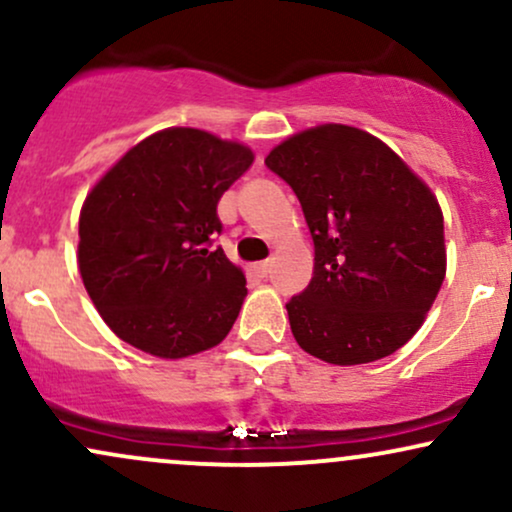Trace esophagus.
Instances as JSON below:
<instances>
[{
  "label": "esophagus",
  "instance_id": "1",
  "mask_svg": "<svg viewBox=\"0 0 512 512\" xmlns=\"http://www.w3.org/2000/svg\"><path fill=\"white\" fill-rule=\"evenodd\" d=\"M269 269H272V260H264V262H257L255 264V272L260 276H267Z\"/></svg>",
  "mask_w": 512,
  "mask_h": 512
}]
</instances>
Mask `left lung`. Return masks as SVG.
<instances>
[{
	"label": "left lung",
	"instance_id": "8db88e82",
	"mask_svg": "<svg viewBox=\"0 0 512 512\" xmlns=\"http://www.w3.org/2000/svg\"><path fill=\"white\" fill-rule=\"evenodd\" d=\"M264 163L296 192L315 245L313 279L286 303L298 346L334 366L395 354L448 267L431 187L378 137L337 122L284 139Z\"/></svg>",
	"mask_w": 512,
	"mask_h": 512
}]
</instances>
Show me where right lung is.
Wrapping results in <instances>:
<instances>
[{"label": "right lung", "mask_w": 512, "mask_h": 512, "mask_svg": "<svg viewBox=\"0 0 512 512\" xmlns=\"http://www.w3.org/2000/svg\"><path fill=\"white\" fill-rule=\"evenodd\" d=\"M255 161L250 146L195 127L134 144L91 187L79 216V272L105 325L158 358L221 344L248 289L223 250L216 204Z\"/></svg>", "instance_id": "obj_1"}]
</instances>
